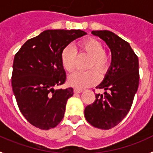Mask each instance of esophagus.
I'll return each instance as SVG.
<instances>
[{
	"label": "esophagus",
	"instance_id": "34e87169",
	"mask_svg": "<svg viewBox=\"0 0 153 153\" xmlns=\"http://www.w3.org/2000/svg\"><path fill=\"white\" fill-rule=\"evenodd\" d=\"M83 91L81 89H78V88H74V93H76V94H79V93H81Z\"/></svg>",
	"mask_w": 153,
	"mask_h": 153
}]
</instances>
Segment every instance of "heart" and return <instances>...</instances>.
<instances>
[{
  "mask_svg": "<svg viewBox=\"0 0 153 153\" xmlns=\"http://www.w3.org/2000/svg\"><path fill=\"white\" fill-rule=\"evenodd\" d=\"M79 54L91 56L87 65L88 71H76L69 76L68 84L76 88H85L94 85L98 81L99 76L108 73L111 65V57L105 50L101 41L93 37L86 38L78 44ZM61 63L62 67L68 72L74 69L76 63L77 50L72 45H68L61 52Z\"/></svg>",
  "mask_w": 153,
  "mask_h": 153,
  "instance_id": "1",
  "label": "heart"
}]
</instances>
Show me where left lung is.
<instances>
[{"label": "left lung", "mask_w": 153, "mask_h": 153, "mask_svg": "<svg viewBox=\"0 0 153 153\" xmlns=\"http://www.w3.org/2000/svg\"><path fill=\"white\" fill-rule=\"evenodd\" d=\"M92 34L105 41L112 52L109 70L98 89L95 100L84 109V117L93 127L111 129L123 120L130 111L139 84L138 59L128 42L108 30H95Z\"/></svg>", "instance_id": "left-lung-1"}]
</instances>
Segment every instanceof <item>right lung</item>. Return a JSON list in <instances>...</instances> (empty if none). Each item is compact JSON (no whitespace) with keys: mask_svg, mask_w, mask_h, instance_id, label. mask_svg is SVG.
I'll return each instance as SVG.
<instances>
[{"mask_svg":"<svg viewBox=\"0 0 153 153\" xmlns=\"http://www.w3.org/2000/svg\"><path fill=\"white\" fill-rule=\"evenodd\" d=\"M85 34L80 30H45L27 40L15 55L12 90L20 112L34 127L54 128L64 117L74 89H56L66 80L61 52Z\"/></svg>","mask_w":153,"mask_h":153,"instance_id":"right-lung-1","label":"right lung"}]
</instances>
